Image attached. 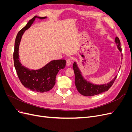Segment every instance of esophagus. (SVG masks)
<instances>
[{"instance_id": "esophagus-1", "label": "esophagus", "mask_w": 132, "mask_h": 132, "mask_svg": "<svg viewBox=\"0 0 132 132\" xmlns=\"http://www.w3.org/2000/svg\"><path fill=\"white\" fill-rule=\"evenodd\" d=\"M67 66H69V65H70V64H71V59H70V58H69V59H68L67 60Z\"/></svg>"}]
</instances>
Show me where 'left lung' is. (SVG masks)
I'll return each mask as SVG.
<instances>
[{
	"label": "left lung",
	"instance_id": "1",
	"mask_svg": "<svg viewBox=\"0 0 132 132\" xmlns=\"http://www.w3.org/2000/svg\"><path fill=\"white\" fill-rule=\"evenodd\" d=\"M115 42L119 51L122 52V48L121 47V42L118 37L115 38ZM73 68L75 74V84L76 87L79 91V93L82 95L85 96H94L96 95H98L101 94L103 92L109 90L110 87L113 85L116 79L117 75L116 76L114 79L107 84L103 85H94L88 81L83 78L81 74V71L77 66V63H74Z\"/></svg>",
	"mask_w": 132,
	"mask_h": 132
}]
</instances>
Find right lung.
Wrapping results in <instances>:
<instances>
[{
    "mask_svg": "<svg viewBox=\"0 0 132 132\" xmlns=\"http://www.w3.org/2000/svg\"><path fill=\"white\" fill-rule=\"evenodd\" d=\"M46 19V17L35 16L27 22V25L20 31L15 39L13 54L14 63L16 73L22 84L32 91L44 93L50 91L55 83V78L59 70L65 67L66 61L64 59L54 60L38 70H30L22 65L19 61V47L22 35L32 24L36 18Z\"/></svg>",
    "mask_w": 132,
    "mask_h": 132,
    "instance_id": "1",
    "label": "right lung"
}]
</instances>
